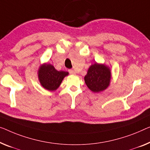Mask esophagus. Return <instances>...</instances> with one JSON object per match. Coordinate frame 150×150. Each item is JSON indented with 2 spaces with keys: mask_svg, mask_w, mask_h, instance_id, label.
Masks as SVG:
<instances>
[{
  "mask_svg": "<svg viewBox=\"0 0 150 150\" xmlns=\"http://www.w3.org/2000/svg\"><path fill=\"white\" fill-rule=\"evenodd\" d=\"M69 73H70V74H72V75H75V71L74 70H73V69H69Z\"/></svg>",
  "mask_w": 150,
  "mask_h": 150,
  "instance_id": "esophagus-1",
  "label": "esophagus"
}]
</instances>
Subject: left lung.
<instances>
[{
  "label": "left lung",
  "mask_w": 150,
  "mask_h": 150,
  "mask_svg": "<svg viewBox=\"0 0 150 150\" xmlns=\"http://www.w3.org/2000/svg\"><path fill=\"white\" fill-rule=\"evenodd\" d=\"M110 71L104 64L95 63L89 68L85 82L93 92H100L108 88L110 81Z\"/></svg>",
  "instance_id": "obj_1"
}]
</instances>
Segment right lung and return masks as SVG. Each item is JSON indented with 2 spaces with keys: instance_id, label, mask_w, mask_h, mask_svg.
<instances>
[{
  "instance_id": "obj_1",
  "label": "right lung",
  "mask_w": 150,
  "mask_h": 150,
  "mask_svg": "<svg viewBox=\"0 0 150 150\" xmlns=\"http://www.w3.org/2000/svg\"><path fill=\"white\" fill-rule=\"evenodd\" d=\"M68 74L67 72L57 71L50 64H44L40 67L38 77L40 83L44 88L53 91L59 88L62 79Z\"/></svg>"
}]
</instances>
